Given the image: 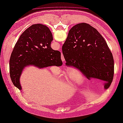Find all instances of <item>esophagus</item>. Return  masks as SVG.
<instances>
[{
  "label": "esophagus",
  "instance_id": "esophagus-1",
  "mask_svg": "<svg viewBox=\"0 0 123 123\" xmlns=\"http://www.w3.org/2000/svg\"><path fill=\"white\" fill-rule=\"evenodd\" d=\"M62 58V59H63V58Z\"/></svg>",
  "mask_w": 123,
  "mask_h": 123
}]
</instances>
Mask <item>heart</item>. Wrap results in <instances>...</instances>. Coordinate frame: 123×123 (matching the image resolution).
Segmentation results:
<instances>
[{"label":"heart","mask_w":123,"mask_h":123,"mask_svg":"<svg viewBox=\"0 0 123 123\" xmlns=\"http://www.w3.org/2000/svg\"><path fill=\"white\" fill-rule=\"evenodd\" d=\"M66 80L72 85L79 84L83 81V77L80 71L74 70L67 74Z\"/></svg>","instance_id":"obj_1"}]
</instances>
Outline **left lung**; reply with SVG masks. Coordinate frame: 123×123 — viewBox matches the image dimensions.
<instances>
[{
    "mask_svg": "<svg viewBox=\"0 0 123 123\" xmlns=\"http://www.w3.org/2000/svg\"><path fill=\"white\" fill-rule=\"evenodd\" d=\"M62 50L67 66L77 68L89 80L98 79L109 86L114 74L113 58L96 29L84 23L73 26Z\"/></svg>",
    "mask_w": 123,
    "mask_h": 123,
    "instance_id": "obj_1",
    "label": "left lung"
}]
</instances>
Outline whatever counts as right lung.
Masks as SVG:
<instances>
[{
  "mask_svg": "<svg viewBox=\"0 0 123 123\" xmlns=\"http://www.w3.org/2000/svg\"><path fill=\"white\" fill-rule=\"evenodd\" d=\"M53 36L48 27L35 24L23 33L16 43L10 59V74L14 85L22 90L20 78L24 68L33 66L43 68L61 66V53L51 48Z\"/></svg>",
  "mask_w": 123,
  "mask_h": 123,
  "instance_id": "1",
  "label": "right lung"
}]
</instances>
